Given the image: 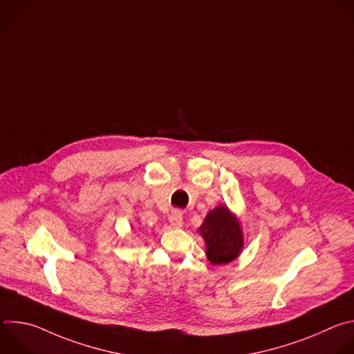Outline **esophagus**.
<instances>
[{
  "mask_svg": "<svg viewBox=\"0 0 354 354\" xmlns=\"http://www.w3.org/2000/svg\"><path fill=\"white\" fill-rule=\"evenodd\" d=\"M169 223L174 228H180L183 225V216H182V212L179 210H174L169 216Z\"/></svg>",
  "mask_w": 354,
  "mask_h": 354,
  "instance_id": "34e87169",
  "label": "esophagus"
}]
</instances>
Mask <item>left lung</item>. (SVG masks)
<instances>
[{"label": "left lung", "instance_id": "obj_1", "mask_svg": "<svg viewBox=\"0 0 354 354\" xmlns=\"http://www.w3.org/2000/svg\"><path fill=\"white\" fill-rule=\"evenodd\" d=\"M198 232L206 241V255L213 265L232 262L243 248L241 224L227 206L221 205L209 212Z\"/></svg>", "mask_w": 354, "mask_h": 354}]
</instances>
